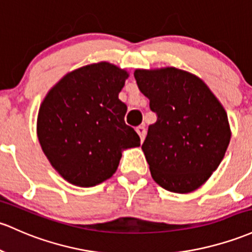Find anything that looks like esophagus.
<instances>
[{"mask_svg": "<svg viewBox=\"0 0 252 252\" xmlns=\"http://www.w3.org/2000/svg\"><path fill=\"white\" fill-rule=\"evenodd\" d=\"M136 132H137V134H139L141 141L145 140V137H146V128H145V126H137V128H136Z\"/></svg>", "mask_w": 252, "mask_h": 252, "instance_id": "34e87169", "label": "esophagus"}]
</instances>
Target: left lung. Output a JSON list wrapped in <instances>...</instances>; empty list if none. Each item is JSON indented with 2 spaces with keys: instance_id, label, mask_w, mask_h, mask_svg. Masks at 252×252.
<instances>
[{
  "instance_id": "obj_1",
  "label": "left lung",
  "mask_w": 252,
  "mask_h": 252,
  "mask_svg": "<svg viewBox=\"0 0 252 252\" xmlns=\"http://www.w3.org/2000/svg\"><path fill=\"white\" fill-rule=\"evenodd\" d=\"M134 76L158 116L142 143L152 177L171 192L198 189L220 165L231 140L225 109L189 71L136 69Z\"/></svg>"
}]
</instances>
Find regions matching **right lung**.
Returning a JSON list of instances; mask_svg holds the SVG:
<instances>
[{
  "mask_svg": "<svg viewBox=\"0 0 252 252\" xmlns=\"http://www.w3.org/2000/svg\"><path fill=\"white\" fill-rule=\"evenodd\" d=\"M129 73L109 62L85 65L57 82L40 104L38 140L51 166L70 184L91 188L111 178L124 149L139 147L118 94Z\"/></svg>",
  "mask_w": 252,
  "mask_h": 252,
  "instance_id": "add662e5",
  "label": "right lung"
}]
</instances>
